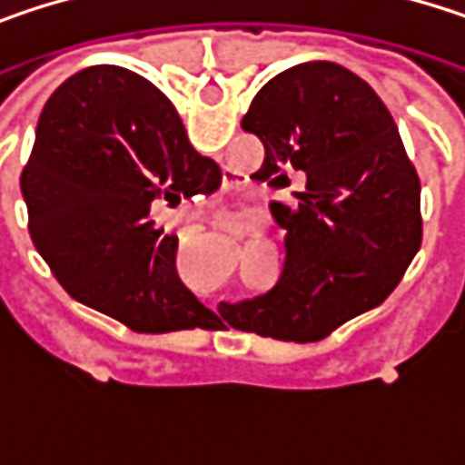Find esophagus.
<instances>
[{
	"mask_svg": "<svg viewBox=\"0 0 465 465\" xmlns=\"http://www.w3.org/2000/svg\"><path fill=\"white\" fill-rule=\"evenodd\" d=\"M233 226H236L233 221H223V223H221V229H223V232H229V233L233 232Z\"/></svg>",
	"mask_w": 465,
	"mask_h": 465,
	"instance_id": "34e87169",
	"label": "esophagus"
}]
</instances>
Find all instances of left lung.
I'll use <instances>...</instances> for the list:
<instances>
[{"mask_svg":"<svg viewBox=\"0 0 465 465\" xmlns=\"http://www.w3.org/2000/svg\"><path fill=\"white\" fill-rule=\"evenodd\" d=\"M242 129L263 142L255 172L274 188L299 174L293 204H272L288 232L280 282L221 304V323L282 341H318L380 307L420 250V180L374 88L333 61L272 77Z\"/></svg>","mask_w":465,"mask_h":465,"instance_id":"8db88e82","label":"left lung"}]
</instances>
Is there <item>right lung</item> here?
I'll use <instances>...</instances> for the list:
<instances>
[{"label":"right lung","mask_w":465,"mask_h":465,"mask_svg":"<svg viewBox=\"0 0 465 465\" xmlns=\"http://www.w3.org/2000/svg\"><path fill=\"white\" fill-rule=\"evenodd\" d=\"M213 158L193 150L172 102L124 66H88L55 88L21 174L29 233L80 304L137 333L221 328L177 277V236L153 202L210 193Z\"/></svg>","instance_id":"right-lung-1"}]
</instances>
